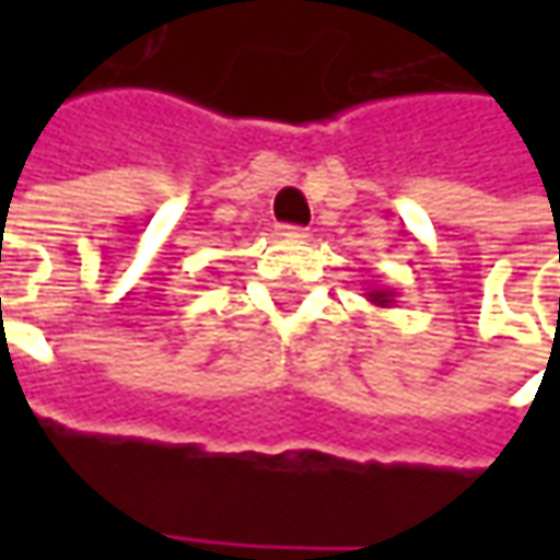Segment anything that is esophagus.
Wrapping results in <instances>:
<instances>
[{"instance_id":"1","label":"esophagus","mask_w":560,"mask_h":560,"mask_svg":"<svg viewBox=\"0 0 560 560\" xmlns=\"http://www.w3.org/2000/svg\"><path fill=\"white\" fill-rule=\"evenodd\" d=\"M280 236H290V240H295V236H305V230L302 226H280Z\"/></svg>"}]
</instances>
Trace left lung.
Segmentation results:
<instances>
[{"mask_svg":"<svg viewBox=\"0 0 560 560\" xmlns=\"http://www.w3.org/2000/svg\"><path fill=\"white\" fill-rule=\"evenodd\" d=\"M364 295H368V302L376 305V308H393L396 305V292L389 290V287H374V290H368Z\"/></svg>","mask_w":560,"mask_h":560,"instance_id":"1","label":"left lung"}]
</instances>
